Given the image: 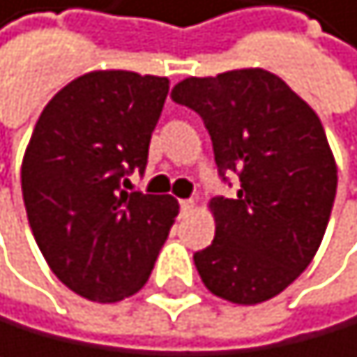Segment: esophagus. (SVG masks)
Returning <instances> with one entry per match:
<instances>
[{
  "instance_id": "esophagus-1",
  "label": "esophagus",
  "mask_w": 357,
  "mask_h": 357,
  "mask_svg": "<svg viewBox=\"0 0 357 357\" xmlns=\"http://www.w3.org/2000/svg\"><path fill=\"white\" fill-rule=\"evenodd\" d=\"M180 209H182V214H186V211H191V209H193V200H191V198L180 200Z\"/></svg>"
}]
</instances>
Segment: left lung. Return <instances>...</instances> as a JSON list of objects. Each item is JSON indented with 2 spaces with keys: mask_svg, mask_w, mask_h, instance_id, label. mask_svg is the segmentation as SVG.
Here are the masks:
<instances>
[{
  "mask_svg": "<svg viewBox=\"0 0 357 357\" xmlns=\"http://www.w3.org/2000/svg\"><path fill=\"white\" fill-rule=\"evenodd\" d=\"M171 98L202 118L218 175L239 184L232 198L209 202L214 241L193 252L202 282L239 305L278 296L312 262L337 193L321 120L259 68L189 77Z\"/></svg>",
  "mask_w": 357,
  "mask_h": 357,
  "instance_id": "obj_1",
  "label": "left lung"
}]
</instances>
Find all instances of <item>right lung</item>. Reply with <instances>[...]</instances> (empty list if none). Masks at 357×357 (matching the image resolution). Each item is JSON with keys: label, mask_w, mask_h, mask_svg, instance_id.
I'll use <instances>...</instances> for the list:
<instances>
[{"label": "right lung", "mask_w": 357, "mask_h": 357, "mask_svg": "<svg viewBox=\"0 0 357 357\" xmlns=\"http://www.w3.org/2000/svg\"><path fill=\"white\" fill-rule=\"evenodd\" d=\"M168 95L166 77L100 70L77 77L43 109L22 161L36 243L75 294L114 303L148 282L177 200L125 191L143 173Z\"/></svg>", "instance_id": "add662e5"}]
</instances>
